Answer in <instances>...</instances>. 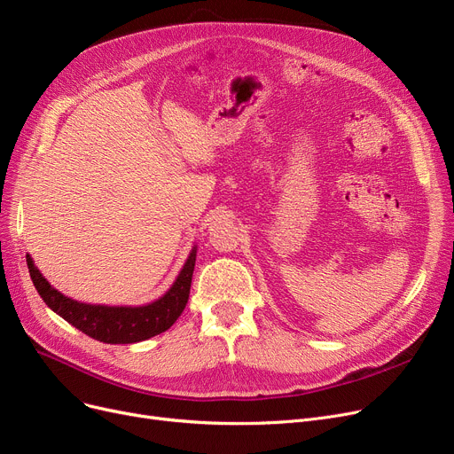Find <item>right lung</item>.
Masks as SVG:
<instances>
[{"mask_svg":"<svg viewBox=\"0 0 454 454\" xmlns=\"http://www.w3.org/2000/svg\"><path fill=\"white\" fill-rule=\"evenodd\" d=\"M26 260L31 280L50 309L61 315L65 321L87 333L92 340L113 345H126L150 340L157 336V333L168 330L178 321L189 301L191 280L196 262V245L191 248L187 260L180 274L176 276L170 289L163 297L145 306H106L74 301L61 291H57L44 278L29 254L26 255Z\"/></svg>","mask_w":454,"mask_h":454,"instance_id":"add662e5","label":"right lung"}]
</instances>
